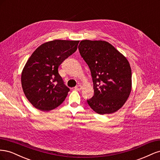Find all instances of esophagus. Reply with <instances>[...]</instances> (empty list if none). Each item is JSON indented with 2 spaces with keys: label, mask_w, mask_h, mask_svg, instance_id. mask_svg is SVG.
I'll use <instances>...</instances> for the list:
<instances>
[{
  "label": "esophagus",
  "mask_w": 160,
  "mask_h": 160,
  "mask_svg": "<svg viewBox=\"0 0 160 160\" xmlns=\"http://www.w3.org/2000/svg\"><path fill=\"white\" fill-rule=\"evenodd\" d=\"M75 90H77V91H80V90L82 89V86H81V85H77V86L75 87Z\"/></svg>",
  "instance_id": "1"
}]
</instances>
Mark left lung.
Returning <instances> with one entry per match:
<instances>
[{
	"instance_id": "8db88e82",
	"label": "left lung",
	"mask_w": 160,
	"mask_h": 160,
	"mask_svg": "<svg viewBox=\"0 0 160 160\" xmlns=\"http://www.w3.org/2000/svg\"><path fill=\"white\" fill-rule=\"evenodd\" d=\"M78 48L93 79L94 95L87 101L89 105L100 115L118 111L132 91V69L126 57L105 41L83 40Z\"/></svg>"
}]
</instances>
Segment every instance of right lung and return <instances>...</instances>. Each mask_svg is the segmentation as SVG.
<instances>
[{"mask_svg": "<svg viewBox=\"0 0 160 160\" xmlns=\"http://www.w3.org/2000/svg\"><path fill=\"white\" fill-rule=\"evenodd\" d=\"M79 41L54 40L43 43L32 52L21 74L22 90L38 110L59 106L69 91L58 72L59 65L77 49Z\"/></svg>", "mask_w": 160, "mask_h": 160, "instance_id": "obj_1", "label": "right lung"}]
</instances>
